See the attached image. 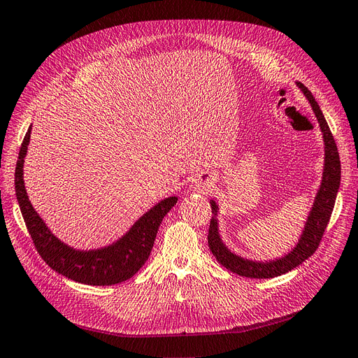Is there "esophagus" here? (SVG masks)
<instances>
[{
  "mask_svg": "<svg viewBox=\"0 0 358 358\" xmlns=\"http://www.w3.org/2000/svg\"><path fill=\"white\" fill-rule=\"evenodd\" d=\"M198 188H199V185H198Z\"/></svg>",
  "mask_w": 358,
  "mask_h": 358,
  "instance_id": "34e87169",
  "label": "esophagus"
}]
</instances>
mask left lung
<instances>
[{
    "label": "left lung",
    "mask_w": 358,
    "mask_h": 358,
    "mask_svg": "<svg viewBox=\"0 0 358 358\" xmlns=\"http://www.w3.org/2000/svg\"><path fill=\"white\" fill-rule=\"evenodd\" d=\"M298 87L303 90L306 96L308 98V101L316 113V117L320 123V129L323 132L324 138V150H326V157H324V173H323V180H322V187L320 191L316 196V201H314L313 210L308 216L304 234L299 239L298 245L288 254L285 255L283 259H279L276 262H268V263H255L250 262L245 259H241V257L232 254L229 251L223 242L219 238L217 232V222L216 219L210 220V227H208V247L213 255L216 257V260L226 267L227 270H231L232 273H236L239 276H245L251 279H268V278H275L280 276L283 273H288L289 270L295 268L296 266L306 262L308 257H311L320 245V241L323 238L324 229L331 220L334 206H335V199L336 194L339 189V183H341V162H339V152L336 148V142L334 139V135L329 129L327 122L323 116V113L317 104L316 99H314L313 94L306 88L303 83L298 82ZM211 204V213L216 216L217 214V206L214 201H210Z\"/></svg>",
    "instance_id": "left-lung-1"
}]
</instances>
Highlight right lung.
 <instances>
[{
	"label": "right lung",
	"instance_id": "add662e5",
	"mask_svg": "<svg viewBox=\"0 0 358 358\" xmlns=\"http://www.w3.org/2000/svg\"><path fill=\"white\" fill-rule=\"evenodd\" d=\"M31 138V127L27 129L19 151V159L14 173L20 211L34 245L39 255L52 270L60 275L85 285H116L131 279L145 264L151 254L157 231L169 210L178 201L176 196L163 199L148 213H145L116 244L96 251H75L57 239L38 216L27 199L23 183V160Z\"/></svg>",
	"mask_w": 358,
	"mask_h": 358
}]
</instances>
